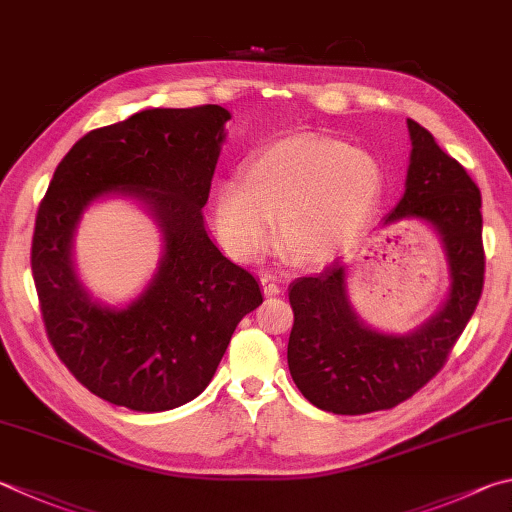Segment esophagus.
<instances>
[{
	"label": "esophagus",
	"mask_w": 512,
	"mask_h": 512,
	"mask_svg": "<svg viewBox=\"0 0 512 512\" xmlns=\"http://www.w3.org/2000/svg\"><path fill=\"white\" fill-rule=\"evenodd\" d=\"M259 282H262V288H264L266 295H280L282 293V288H280V284H277L273 275H262V277H259Z\"/></svg>",
	"instance_id": "obj_1"
}]
</instances>
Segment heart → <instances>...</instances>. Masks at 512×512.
<instances>
[{"mask_svg":"<svg viewBox=\"0 0 512 512\" xmlns=\"http://www.w3.org/2000/svg\"><path fill=\"white\" fill-rule=\"evenodd\" d=\"M385 188L374 156L320 134L284 136L264 145L239 181L219 188L215 224L241 259L271 244L280 219L286 253L302 264L336 255L365 226Z\"/></svg>","mask_w":512,"mask_h":512,"instance_id":"obj_1","label":"heart"}]
</instances>
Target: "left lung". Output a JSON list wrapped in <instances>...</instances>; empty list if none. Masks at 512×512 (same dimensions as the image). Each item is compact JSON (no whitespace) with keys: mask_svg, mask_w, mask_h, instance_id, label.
I'll list each match as a JSON object with an SVG mask.
<instances>
[{"mask_svg":"<svg viewBox=\"0 0 512 512\" xmlns=\"http://www.w3.org/2000/svg\"><path fill=\"white\" fill-rule=\"evenodd\" d=\"M412 159L405 194L385 224L423 219L448 253L452 286L441 311L407 336H389L362 324L347 302L345 264L297 277L288 302L293 329L288 369L306 401L333 414L392 410L439 374L475 313L483 291L481 192L459 161L434 136L407 120Z\"/></svg>","mask_w":512,"mask_h":512,"instance_id":"left-lung-1","label":"left lung"}]
</instances>
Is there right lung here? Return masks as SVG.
Listing matches in <instances>:
<instances>
[{
  "mask_svg": "<svg viewBox=\"0 0 512 512\" xmlns=\"http://www.w3.org/2000/svg\"><path fill=\"white\" fill-rule=\"evenodd\" d=\"M228 118L219 105L145 109L94 129L55 167L37 208L31 271L46 338L78 383L109 403L165 412L197 398L239 320L264 300L203 228ZM109 191L145 200L166 232L160 273L127 310L91 303L70 266L81 210Z\"/></svg>",
  "mask_w": 512,
  "mask_h": 512,
  "instance_id": "add662e5",
  "label": "right lung"
}]
</instances>
